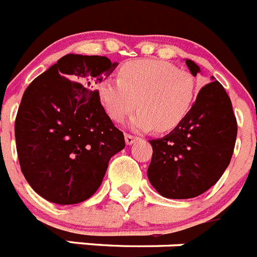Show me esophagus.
<instances>
[{"instance_id": "1", "label": "esophagus", "mask_w": 257, "mask_h": 257, "mask_svg": "<svg viewBox=\"0 0 257 257\" xmlns=\"http://www.w3.org/2000/svg\"><path fill=\"white\" fill-rule=\"evenodd\" d=\"M124 139H126L127 146H131V144H133L134 142L138 139V138L134 137V135H131V134H126V135H124Z\"/></svg>"}]
</instances>
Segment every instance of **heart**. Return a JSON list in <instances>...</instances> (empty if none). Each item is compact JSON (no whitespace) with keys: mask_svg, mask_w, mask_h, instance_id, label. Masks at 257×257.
<instances>
[{"mask_svg":"<svg viewBox=\"0 0 257 257\" xmlns=\"http://www.w3.org/2000/svg\"><path fill=\"white\" fill-rule=\"evenodd\" d=\"M97 95L106 114L115 122L137 107L131 118L137 130L168 133L185 120L195 100V80L188 72L165 61L137 60L119 70V78H105Z\"/></svg>","mask_w":257,"mask_h":257,"instance_id":"1","label":"heart"}]
</instances>
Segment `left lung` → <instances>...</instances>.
Returning <instances> with one entry per match:
<instances>
[{
    "instance_id": "left-lung-1",
    "label": "left lung",
    "mask_w": 257,
    "mask_h": 257,
    "mask_svg": "<svg viewBox=\"0 0 257 257\" xmlns=\"http://www.w3.org/2000/svg\"><path fill=\"white\" fill-rule=\"evenodd\" d=\"M192 75L200 72L191 60ZM236 124L231 101L220 82L199 91L185 120L161 139L150 140L152 160L148 179L169 199H190L209 190L229 166L235 147Z\"/></svg>"
}]
</instances>
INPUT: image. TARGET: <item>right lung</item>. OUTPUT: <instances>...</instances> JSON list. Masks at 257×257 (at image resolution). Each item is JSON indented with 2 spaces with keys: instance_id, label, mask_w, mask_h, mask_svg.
<instances>
[{
  "instance_id": "add662e5",
  "label": "right lung",
  "mask_w": 257,
  "mask_h": 257,
  "mask_svg": "<svg viewBox=\"0 0 257 257\" xmlns=\"http://www.w3.org/2000/svg\"><path fill=\"white\" fill-rule=\"evenodd\" d=\"M118 63L101 56L67 54L24 91L15 142L24 178L56 204H78L97 191L123 133L105 113L95 84Z\"/></svg>"
}]
</instances>
